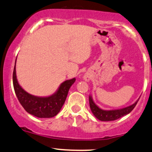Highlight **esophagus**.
<instances>
[{"mask_svg": "<svg viewBox=\"0 0 152 152\" xmlns=\"http://www.w3.org/2000/svg\"><path fill=\"white\" fill-rule=\"evenodd\" d=\"M83 78L86 81H89V80H90V76H89L88 75H85V76H83Z\"/></svg>", "mask_w": 152, "mask_h": 152, "instance_id": "1", "label": "esophagus"}]
</instances>
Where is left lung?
I'll return each instance as SVG.
<instances>
[{
  "instance_id": "obj_1",
  "label": "left lung",
  "mask_w": 152,
  "mask_h": 152,
  "mask_svg": "<svg viewBox=\"0 0 152 152\" xmlns=\"http://www.w3.org/2000/svg\"><path fill=\"white\" fill-rule=\"evenodd\" d=\"M138 100L134 104L128 106V107H124V108L105 110L100 108L94 103L92 96H89V104H90L91 111H92L94 115L99 120H101V121H113V120H118V119L129 114L134 108Z\"/></svg>"
}]
</instances>
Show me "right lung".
<instances>
[{"label":"right lung","mask_w":152,"mask_h":152,"mask_svg":"<svg viewBox=\"0 0 152 152\" xmlns=\"http://www.w3.org/2000/svg\"><path fill=\"white\" fill-rule=\"evenodd\" d=\"M15 63L12 82L16 96L22 106L27 113L40 118H50L56 116L61 110L64 103L68 92L76 78H71L64 81L58 90L48 97H38L32 96L26 92L18 83L16 77Z\"/></svg>","instance_id":"obj_1"}]
</instances>
